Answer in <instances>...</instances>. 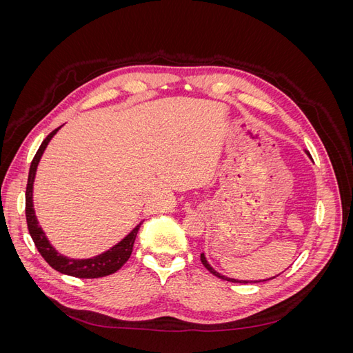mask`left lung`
I'll use <instances>...</instances> for the list:
<instances>
[{
  "instance_id": "1",
  "label": "left lung",
  "mask_w": 353,
  "mask_h": 353,
  "mask_svg": "<svg viewBox=\"0 0 353 353\" xmlns=\"http://www.w3.org/2000/svg\"><path fill=\"white\" fill-rule=\"evenodd\" d=\"M309 154V153H307ZM200 261H201V263L203 265H205V268L210 272V274H213V275H215V276H218V279H221V280H227V281H232V283H248V281H239V280H234V279H228V276H223V275H221L219 272H216L215 270H213L212 268V266L209 265V262L206 261V258H205V253H201L200 254ZM272 279H275V276H272ZM263 281H266V280H263ZM254 283H259V281H254Z\"/></svg>"
}]
</instances>
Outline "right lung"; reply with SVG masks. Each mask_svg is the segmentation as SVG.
Instances as JSON below:
<instances>
[{"label": "right lung", "instance_id": "obj_1", "mask_svg": "<svg viewBox=\"0 0 353 353\" xmlns=\"http://www.w3.org/2000/svg\"><path fill=\"white\" fill-rule=\"evenodd\" d=\"M59 130L60 128H57V130H54L51 134L47 135V138L42 141L34 160H32L30 163L28 185H26L28 230L32 240H34L37 245L38 252L41 253L42 258L46 259V262L51 266V268H54L61 274L77 276V279H100V276L110 275L117 270H121L123 263L130 259L137 232L140 230L141 223H138V225L128 234L122 241L114 244L112 249L105 250L104 253L94 256V258H90V259H70V258H66V256L60 254L54 248H52L48 239L46 237V232L42 231V228L38 225V219L35 216V210H34V200H32V193H34V181H35V174H37V168L41 160V156L44 153L51 138L56 135Z\"/></svg>", "mask_w": 353, "mask_h": 353}]
</instances>
